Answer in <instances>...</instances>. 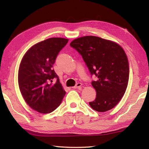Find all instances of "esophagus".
I'll return each instance as SVG.
<instances>
[{"label": "esophagus", "instance_id": "obj_1", "mask_svg": "<svg viewBox=\"0 0 149 149\" xmlns=\"http://www.w3.org/2000/svg\"><path fill=\"white\" fill-rule=\"evenodd\" d=\"M81 86H82V84H81V83H78L76 84L74 87H73V88H74V89L81 88Z\"/></svg>", "mask_w": 149, "mask_h": 149}]
</instances>
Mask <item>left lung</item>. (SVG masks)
<instances>
[{"label":"left lung","mask_w":149,"mask_h":149,"mask_svg":"<svg viewBox=\"0 0 149 149\" xmlns=\"http://www.w3.org/2000/svg\"><path fill=\"white\" fill-rule=\"evenodd\" d=\"M70 46L82 56L91 74L97 78L91 82L96 97L89 102L90 106L97 112L112 109L123 97L129 81V62L123 48L95 36L76 38Z\"/></svg>","instance_id":"left-lung-1"}]
</instances>
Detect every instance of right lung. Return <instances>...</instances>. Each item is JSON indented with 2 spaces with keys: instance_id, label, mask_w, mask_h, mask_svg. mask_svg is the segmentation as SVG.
<instances>
[{
  "instance_id": "right-lung-1",
  "label": "right lung",
  "mask_w": 149,
  "mask_h": 149,
  "mask_svg": "<svg viewBox=\"0 0 149 149\" xmlns=\"http://www.w3.org/2000/svg\"><path fill=\"white\" fill-rule=\"evenodd\" d=\"M68 42L63 38L47 39L31 47L21 61L18 75L21 94L27 104L40 113L55 111L66 94L53 66ZM54 78L57 81L53 85Z\"/></svg>"
}]
</instances>
